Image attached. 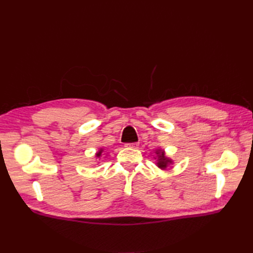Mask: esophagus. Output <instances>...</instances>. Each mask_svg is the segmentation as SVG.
I'll use <instances>...</instances> for the list:
<instances>
[{"label": "esophagus", "instance_id": "obj_1", "mask_svg": "<svg viewBox=\"0 0 253 253\" xmlns=\"http://www.w3.org/2000/svg\"><path fill=\"white\" fill-rule=\"evenodd\" d=\"M125 147H126V148H129V149H136V148H138V143H137V142L126 143Z\"/></svg>", "mask_w": 253, "mask_h": 253}]
</instances>
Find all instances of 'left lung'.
<instances>
[{
    "label": "left lung",
    "instance_id": "8db88e82",
    "mask_svg": "<svg viewBox=\"0 0 253 253\" xmlns=\"http://www.w3.org/2000/svg\"><path fill=\"white\" fill-rule=\"evenodd\" d=\"M156 156L154 157L156 159V166L162 170H166L170 165H173V160L169 157L166 156V153L163 149H157L155 151Z\"/></svg>",
    "mask_w": 253,
    "mask_h": 253
}]
</instances>
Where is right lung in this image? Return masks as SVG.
<instances>
[{
  "mask_svg": "<svg viewBox=\"0 0 253 253\" xmlns=\"http://www.w3.org/2000/svg\"><path fill=\"white\" fill-rule=\"evenodd\" d=\"M103 150H104L103 148H100V149H99V151H98V152L96 153V158H98V159H99V158H100V157L102 156V153H103Z\"/></svg>",
  "mask_w": 253,
  "mask_h": 253,
  "instance_id": "1",
  "label": "right lung"
}]
</instances>
